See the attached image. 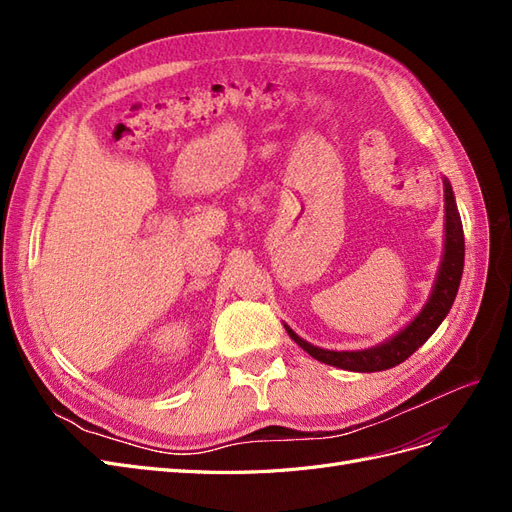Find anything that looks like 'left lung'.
<instances>
[{
  "mask_svg": "<svg viewBox=\"0 0 512 512\" xmlns=\"http://www.w3.org/2000/svg\"><path fill=\"white\" fill-rule=\"evenodd\" d=\"M444 254L438 269L436 284L431 288L429 299L425 307L418 314L406 329H401L397 335H393L386 342L371 346L367 350H348V352H337V350H324L318 346H312L305 339H301L294 333L288 324H284L288 335L297 342L309 356H314L316 361L327 363L339 369L348 371H382L391 369L399 363H404L410 354H414L421 348L427 339L433 335L446 314L451 312L453 301L457 297L461 273H463V256H466V243H463V226L459 211L455 205L453 188L448 179H444Z\"/></svg>",
  "mask_w": 512,
  "mask_h": 512,
  "instance_id": "left-lung-1",
  "label": "left lung"
}]
</instances>
